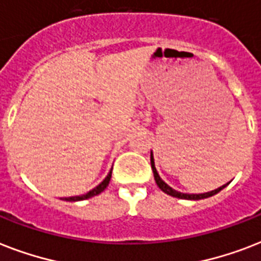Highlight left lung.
<instances>
[{
	"instance_id": "left-lung-1",
	"label": "left lung",
	"mask_w": 261,
	"mask_h": 261,
	"mask_svg": "<svg viewBox=\"0 0 261 261\" xmlns=\"http://www.w3.org/2000/svg\"><path fill=\"white\" fill-rule=\"evenodd\" d=\"M150 164H151V169H153V174H154V180L155 182H157V186H159V188L163 192H165V194L171 195V196H174V198H178V199H187V200H200V199H206V198H210V196H213V195L218 194L219 191L223 190L225 187L227 186H222L219 187V188H217V190L214 191H210V192H206V194H182V192H178V191L173 190L171 186H168L167 182L164 181L163 178L160 177L159 172H157V169H155V164H154V157H153V151L150 153Z\"/></svg>"
}]
</instances>
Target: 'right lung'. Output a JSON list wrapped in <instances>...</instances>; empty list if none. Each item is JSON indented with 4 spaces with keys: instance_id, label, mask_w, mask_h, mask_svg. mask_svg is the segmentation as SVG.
<instances>
[{
    "instance_id": "1",
    "label": "right lung",
    "mask_w": 261,
    "mask_h": 261,
    "mask_svg": "<svg viewBox=\"0 0 261 261\" xmlns=\"http://www.w3.org/2000/svg\"><path fill=\"white\" fill-rule=\"evenodd\" d=\"M111 174H112V171L110 173L107 174V177L102 180L97 187H94L93 190H90L88 194L85 195H81V196H71V198H65L63 200H69V202H79V200H85V199H89V198H93L96 195L101 194L102 191L106 190L108 184H110V180H111Z\"/></svg>"
}]
</instances>
